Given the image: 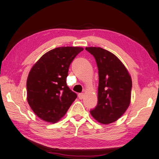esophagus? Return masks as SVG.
Masks as SVG:
<instances>
[{
  "mask_svg": "<svg viewBox=\"0 0 159 159\" xmlns=\"http://www.w3.org/2000/svg\"><path fill=\"white\" fill-rule=\"evenodd\" d=\"M83 97H84V94H83V93L79 94V98L80 99H82Z\"/></svg>",
  "mask_w": 159,
  "mask_h": 159,
  "instance_id": "obj_1",
  "label": "esophagus"
}]
</instances>
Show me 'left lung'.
I'll use <instances>...</instances> for the list:
<instances>
[{
	"label": "left lung",
	"mask_w": 159,
	"mask_h": 159,
	"mask_svg": "<svg viewBox=\"0 0 159 159\" xmlns=\"http://www.w3.org/2000/svg\"><path fill=\"white\" fill-rule=\"evenodd\" d=\"M85 50L94 56L99 70L98 103L90 113L102 124L115 122L130 104L131 76L122 62L110 51L100 47H86Z\"/></svg>",
	"instance_id": "8db88e82"
}]
</instances>
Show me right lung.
<instances>
[{
    "label": "right lung",
    "mask_w": 159,
    "mask_h": 159,
    "mask_svg": "<svg viewBox=\"0 0 159 159\" xmlns=\"http://www.w3.org/2000/svg\"><path fill=\"white\" fill-rule=\"evenodd\" d=\"M81 47H58L42 56L28 74L26 88L28 104L37 117L56 122L65 115L77 94L66 79L70 65Z\"/></svg>",
    "instance_id": "1"
}]
</instances>
